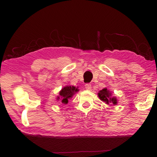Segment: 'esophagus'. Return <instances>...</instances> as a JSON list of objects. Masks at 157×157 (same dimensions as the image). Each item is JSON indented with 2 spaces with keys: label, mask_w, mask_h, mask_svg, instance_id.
<instances>
[{
  "label": "esophagus",
  "mask_w": 157,
  "mask_h": 157,
  "mask_svg": "<svg viewBox=\"0 0 157 157\" xmlns=\"http://www.w3.org/2000/svg\"><path fill=\"white\" fill-rule=\"evenodd\" d=\"M85 86V89H86V90H91V84H89L87 83L84 85Z\"/></svg>",
  "instance_id": "34e87169"
}]
</instances>
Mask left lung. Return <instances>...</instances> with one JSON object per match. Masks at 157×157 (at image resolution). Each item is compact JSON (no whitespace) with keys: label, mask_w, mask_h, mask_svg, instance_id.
<instances>
[{"label":"left lung","mask_w":157,"mask_h":157,"mask_svg":"<svg viewBox=\"0 0 157 157\" xmlns=\"http://www.w3.org/2000/svg\"><path fill=\"white\" fill-rule=\"evenodd\" d=\"M111 94L109 91H108L107 89H103L98 93V97L100 98L101 100L104 101L107 104L111 102L113 105H116L117 100L116 98H111Z\"/></svg>","instance_id":"obj_1"}]
</instances>
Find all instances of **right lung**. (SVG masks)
<instances>
[{
    "label": "right lung",
    "mask_w": 157,
    "mask_h": 157,
    "mask_svg": "<svg viewBox=\"0 0 157 157\" xmlns=\"http://www.w3.org/2000/svg\"><path fill=\"white\" fill-rule=\"evenodd\" d=\"M78 91V89H75V86H67L63 87L62 89V91L59 92V97L57 98V100L60 99L62 100V102L63 104H67L68 102V99L72 98L73 95L75 94V93Z\"/></svg>",
    "instance_id": "right-lung-1"
}]
</instances>
